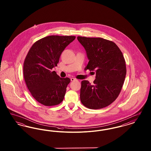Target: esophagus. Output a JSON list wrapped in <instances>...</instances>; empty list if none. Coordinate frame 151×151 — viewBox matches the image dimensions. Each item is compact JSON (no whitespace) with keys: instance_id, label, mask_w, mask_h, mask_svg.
<instances>
[{"instance_id":"34e87169","label":"esophagus","mask_w":151,"mask_h":151,"mask_svg":"<svg viewBox=\"0 0 151 151\" xmlns=\"http://www.w3.org/2000/svg\"><path fill=\"white\" fill-rule=\"evenodd\" d=\"M75 80H76V79H75V78H71V81H75Z\"/></svg>"}]
</instances>
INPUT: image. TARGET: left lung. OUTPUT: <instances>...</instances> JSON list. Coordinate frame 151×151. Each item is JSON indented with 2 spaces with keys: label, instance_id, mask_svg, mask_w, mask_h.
<instances>
[{
  "label": "left lung",
  "instance_id": "8db88e82",
  "mask_svg": "<svg viewBox=\"0 0 151 151\" xmlns=\"http://www.w3.org/2000/svg\"><path fill=\"white\" fill-rule=\"evenodd\" d=\"M78 40L89 59L85 70L96 75L93 84L81 81V102L91 109L105 108L116 100L124 83L126 67L122 51L114 42L102 38L78 36Z\"/></svg>",
  "mask_w": 151,
  "mask_h": 151
}]
</instances>
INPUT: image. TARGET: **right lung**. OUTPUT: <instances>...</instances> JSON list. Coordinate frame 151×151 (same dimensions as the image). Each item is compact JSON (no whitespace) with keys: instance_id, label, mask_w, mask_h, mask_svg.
<instances>
[{"instance_id":"add662e5","label":"right lung","mask_w":151,"mask_h":151,"mask_svg":"<svg viewBox=\"0 0 151 151\" xmlns=\"http://www.w3.org/2000/svg\"><path fill=\"white\" fill-rule=\"evenodd\" d=\"M75 36H50L36 41L24 60V78L32 96L45 106H55L63 100L68 78H60L52 68L65 48Z\"/></svg>"}]
</instances>
